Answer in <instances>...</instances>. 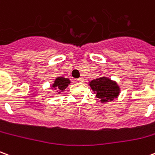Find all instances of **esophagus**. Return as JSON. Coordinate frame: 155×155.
I'll return each mask as SVG.
<instances>
[{
	"label": "esophagus",
	"instance_id": "obj_1",
	"mask_svg": "<svg viewBox=\"0 0 155 155\" xmlns=\"http://www.w3.org/2000/svg\"><path fill=\"white\" fill-rule=\"evenodd\" d=\"M77 81H79V82H83L84 81V78L83 77H80L79 79H77Z\"/></svg>",
	"mask_w": 155,
	"mask_h": 155
}]
</instances>
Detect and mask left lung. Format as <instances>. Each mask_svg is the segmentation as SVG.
<instances>
[{
  "mask_svg": "<svg viewBox=\"0 0 155 155\" xmlns=\"http://www.w3.org/2000/svg\"><path fill=\"white\" fill-rule=\"evenodd\" d=\"M90 86L96 94V97L101 102L113 101L120 94V88L118 84L106 77H101L90 82Z\"/></svg>",
  "mask_w": 155,
  "mask_h": 155,
  "instance_id": "1",
  "label": "left lung"
}]
</instances>
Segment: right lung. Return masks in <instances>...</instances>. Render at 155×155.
<instances>
[{
	"instance_id": "add662e5",
	"label": "right lung",
	"mask_w": 155,
	"mask_h": 155,
	"mask_svg": "<svg viewBox=\"0 0 155 155\" xmlns=\"http://www.w3.org/2000/svg\"><path fill=\"white\" fill-rule=\"evenodd\" d=\"M70 80L69 79H66V78L64 77H58L55 79L54 81V83L53 84V86L52 87L54 88V90L58 91L57 92H61V91H63L67 87L68 84H70Z\"/></svg>"
}]
</instances>
